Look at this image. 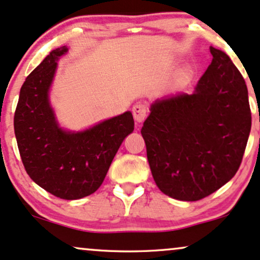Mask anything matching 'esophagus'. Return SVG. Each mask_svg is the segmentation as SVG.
Masks as SVG:
<instances>
[{
	"instance_id": "esophagus-1",
	"label": "esophagus",
	"mask_w": 260,
	"mask_h": 260,
	"mask_svg": "<svg viewBox=\"0 0 260 260\" xmlns=\"http://www.w3.org/2000/svg\"><path fill=\"white\" fill-rule=\"evenodd\" d=\"M133 117L136 122L138 123H142V122L145 120L146 114H148V108L144 104H137L133 106Z\"/></svg>"
}]
</instances>
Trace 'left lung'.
Instances as JSON below:
<instances>
[{
    "label": "left lung",
    "mask_w": 260,
    "mask_h": 260,
    "mask_svg": "<svg viewBox=\"0 0 260 260\" xmlns=\"http://www.w3.org/2000/svg\"><path fill=\"white\" fill-rule=\"evenodd\" d=\"M211 53L195 92L156 100L142 128L156 185L180 201L207 198L235 176L251 132L242 75L224 52Z\"/></svg>",
    "instance_id": "8db88e82"
}]
</instances>
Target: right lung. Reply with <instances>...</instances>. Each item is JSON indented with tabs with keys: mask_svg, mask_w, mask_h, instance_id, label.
I'll return each instance as SVG.
<instances>
[{
	"mask_svg": "<svg viewBox=\"0 0 260 260\" xmlns=\"http://www.w3.org/2000/svg\"><path fill=\"white\" fill-rule=\"evenodd\" d=\"M65 46L49 53L26 77L14 114V133L25 167L37 185L62 200H77L99 189L118 148L134 129L126 111L82 132L59 127L48 98L57 60Z\"/></svg>",
	"mask_w": 260,
	"mask_h": 260,
	"instance_id": "1",
	"label": "right lung"
}]
</instances>
